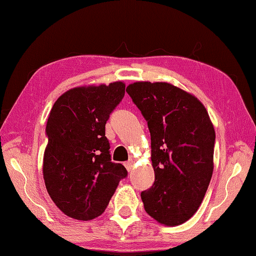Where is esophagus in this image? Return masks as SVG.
<instances>
[{
  "instance_id": "34e87169",
  "label": "esophagus",
  "mask_w": 256,
  "mask_h": 256,
  "mask_svg": "<svg viewBox=\"0 0 256 256\" xmlns=\"http://www.w3.org/2000/svg\"><path fill=\"white\" fill-rule=\"evenodd\" d=\"M133 164H134V162H133L132 159L128 160V162L124 164H125V167H126V170H128V172H131V170H132V168H133Z\"/></svg>"
}]
</instances>
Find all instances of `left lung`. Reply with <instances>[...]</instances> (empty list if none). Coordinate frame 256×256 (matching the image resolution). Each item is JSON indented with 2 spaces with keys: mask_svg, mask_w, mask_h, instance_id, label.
<instances>
[{
  "mask_svg": "<svg viewBox=\"0 0 256 256\" xmlns=\"http://www.w3.org/2000/svg\"><path fill=\"white\" fill-rule=\"evenodd\" d=\"M148 123L154 183L141 192L146 214L177 226L196 214L214 172L216 133L206 107L166 82H134L126 88Z\"/></svg>",
  "mask_w": 256,
  "mask_h": 256,
  "instance_id": "obj_1",
  "label": "left lung"
}]
</instances>
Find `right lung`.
<instances>
[{
	"mask_svg": "<svg viewBox=\"0 0 256 256\" xmlns=\"http://www.w3.org/2000/svg\"><path fill=\"white\" fill-rule=\"evenodd\" d=\"M125 94L123 82L79 86L55 102L46 124L42 174L58 209L78 220L100 216L120 180L122 164L110 159L105 125Z\"/></svg>",
	"mask_w": 256,
	"mask_h": 256,
	"instance_id": "obj_1",
	"label": "right lung"
}]
</instances>
